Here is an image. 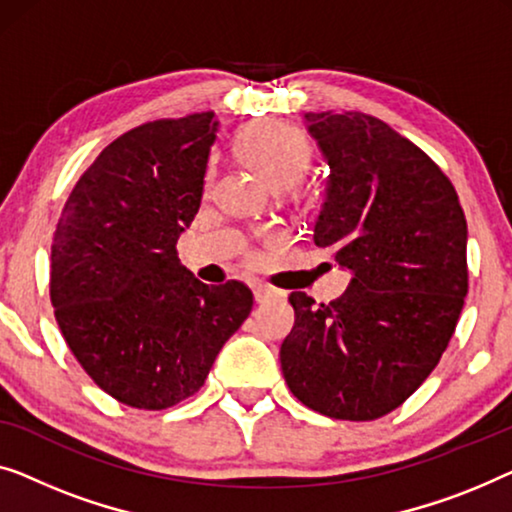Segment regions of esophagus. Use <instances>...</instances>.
<instances>
[{
  "label": "esophagus",
  "instance_id": "obj_1",
  "mask_svg": "<svg viewBox=\"0 0 512 512\" xmlns=\"http://www.w3.org/2000/svg\"><path fill=\"white\" fill-rule=\"evenodd\" d=\"M253 294H255L257 304H264V301L278 297V292L271 290V287H266V285H255V287H253Z\"/></svg>",
  "mask_w": 512,
  "mask_h": 512
}]
</instances>
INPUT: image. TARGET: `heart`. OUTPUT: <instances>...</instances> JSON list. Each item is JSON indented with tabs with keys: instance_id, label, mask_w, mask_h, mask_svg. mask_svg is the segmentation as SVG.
<instances>
[{
	"instance_id": "obj_1",
	"label": "heart",
	"mask_w": 512,
	"mask_h": 512,
	"mask_svg": "<svg viewBox=\"0 0 512 512\" xmlns=\"http://www.w3.org/2000/svg\"><path fill=\"white\" fill-rule=\"evenodd\" d=\"M236 153L273 190L297 183L311 162L306 136L280 120H262L243 129Z\"/></svg>"
}]
</instances>
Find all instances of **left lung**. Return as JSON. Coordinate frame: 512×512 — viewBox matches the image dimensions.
<instances>
[{"label": "left lung", "instance_id": "8db88e82", "mask_svg": "<svg viewBox=\"0 0 512 512\" xmlns=\"http://www.w3.org/2000/svg\"><path fill=\"white\" fill-rule=\"evenodd\" d=\"M304 122L329 167L313 241L352 278L329 304L290 294L280 366L304 406L376 420L448 348L469 290L466 218L443 171L387 122L359 111Z\"/></svg>", "mask_w": 512, "mask_h": 512}]
</instances>
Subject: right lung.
Returning <instances> with one entry per match:
<instances>
[{
  "label": "right lung",
  "instance_id": "right-lung-1",
  "mask_svg": "<svg viewBox=\"0 0 512 512\" xmlns=\"http://www.w3.org/2000/svg\"><path fill=\"white\" fill-rule=\"evenodd\" d=\"M215 115L129 129L78 178L50 248V301L85 373L162 410L204 385L253 308L239 280L206 285L176 253L204 194Z\"/></svg>",
  "mask_w": 512,
  "mask_h": 512
}]
</instances>
